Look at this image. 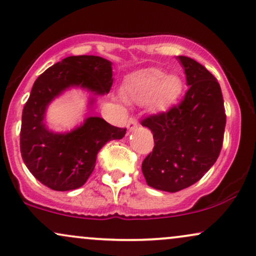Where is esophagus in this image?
<instances>
[{
  "mask_svg": "<svg viewBox=\"0 0 256 256\" xmlns=\"http://www.w3.org/2000/svg\"><path fill=\"white\" fill-rule=\"evenodd\" d=\"M138 128V122L134 118H130L128 122V131H134Z\"/></svg>",
  "mask_w": 256,
  "mask_h": 256,
  "instance_id": "obj_1",
  "label": "esophagus"
}]
</instances>
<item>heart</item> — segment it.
I'll use <instances>...</instances> for the list:
<instances>
[{
    "mask_svg": "<svg viewBox=\"0 0 256 256\" xmlns=\"http://www.w3.org/2000/svg\"><path fill=\"white\" fill-rule=\"evenodd\" d=\"M184 83L177 74H166L160 68L140 70L126 79L124 95L128 102L150 104L158 110L172 107L182 98Z\"/></svg>",
    "mask_w": 256,
    "mask_h": 256,
    "instance_id": "obj_1",
    "label": "heart"
}]
</instances>
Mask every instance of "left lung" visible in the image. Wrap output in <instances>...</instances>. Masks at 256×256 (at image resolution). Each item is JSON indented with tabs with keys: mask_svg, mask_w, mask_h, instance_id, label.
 <instances>
[{
	"mask_svg": "<svg viewBox=\"0 0 256 256\" xmlns=\"http://www.w3.org/2000/svg\"><path fill=\"white\" fill-rule=\"evenodd\" d=\"M189 86L184 100L166 113L142 120L152 132L154 149L143 160L146 184L176 192L195 184L214 165L224 140L226 116L216 77L195 61L178 56Z\"/></svg>",
	"mask_w": 256,
	"mask_h": 256,
	"instance_id": "left-lung-1",
	"label": "left lung"
}]
</instances>
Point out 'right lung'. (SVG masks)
I'll return each instance as SVG.
<instances>
[{
  "instance_id": "right-lung-1",
  "label": "right lung",
  "mask_w": 256,
  "mask_h": 256,
  "mask_svg": "<svg viewBox=\"0 0 256 256\" xmlns=\"http://www.w3.org/2000/svg\"><path fill=\"white\" fill-rule=\"evenodd\" d=\"M112 76L110 61L79 55L52 64L36 79L22 110L20 152L28 171L43 185L56 192L78 189L95 168L100 149L125 136L126 128L112 126L100 116L86 118L64 134L50 131L44 122L49 104L64 91L82 88L92 95H104L113 84Z\"/></svg>"
}]
</instances>
